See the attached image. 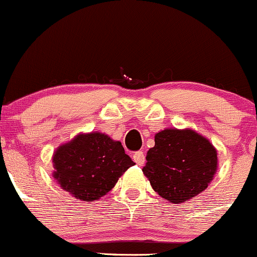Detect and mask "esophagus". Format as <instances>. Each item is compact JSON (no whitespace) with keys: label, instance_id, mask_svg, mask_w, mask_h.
<instances>
[{"label":"esophagus","instance_id":"esophagus-1","mask_svg":"<svg viewBox=\"0 0 257 257\" xmlns=\"http://www.w3.org/2000/svg\"><path fill=\"white\" fill-rule=\"evenodd\" d=\"M133 160H134V162L137 163V165H139V166L144 165V162H145V156H144V152L143 151L134 152Z\"/></svg>","mask_w":257,"mask_h":257}]
</instances>
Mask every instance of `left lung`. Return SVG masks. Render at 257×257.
Returning <instances> with one entry per match:
<instances>
[{
	"label": "left lung",
	"instance_id": "obj_1",
	"mask_svg": "<svg viewBox=\"0 0 257 257\" xmlns=\"http://www.w3.org/2000/svg\"><path fill=\"white\" fill-rule=\"evenodd\" d=\"M143 173L171 202L187 201L208 187L217 171V150L193 129L168 128L155 135Z\"/></svg>",
	"mask_w": 257,
	"mask_h": 257
}]
</instances>
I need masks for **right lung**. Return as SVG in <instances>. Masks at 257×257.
Instances as JSON below:
<instances>
[{
    "mask_svg": "<svg viewBox=\"0 0 257 257\" xmlns=\"http://www.w3.org/2000/svg\"><path fill=\"white\" fill-rule=\"evenodd\" d=\"M53 178L78 200L94 201L106 195L135 163L120 142L98 133L79 134L62 144L52 157Z\"/></svg>",
    "mask_w": 257,
    "mask_h": 257,
    "instance_id": "right-lung-1",
    "label": "right lung"
}]
</instances>
